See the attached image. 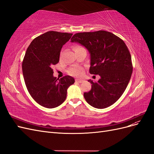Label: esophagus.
Here are the masks:
<instances>
[{
    "instance_id": "34e87169",
    "label": "esophagus",
    "mask_w": 154,
    "mask_h": 154,
    "mask_svg": "<svg viewBox=\"0 0 154 154\" xmlns=\"http://www.w3.org/2000/svg\"><path fill=\"white\" fill-rule=\"evenodd\" d=\"M76 82H78V83H82V82H84V80H82V79H76Z\"/></svg>"
}]
</instances>
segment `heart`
Instances as JSON below:
<instances>
[{
  "label": "heart",
  "instance_id": "heart-1",
  "mask_svg": "<svg viewBox=\"0 0 154 154\" xmlns=\"http://www.w3.org/2000/svg\"><path fill=\"white\" fill-rule=\"evenodd\" d=\"M82 48V47L80 45H76L74 47V50H75L78 48ZM83 69L80 67H73L70 68L68 71V73L74 76H81L83 74Z\"/></svg>",
  "mask_w": 154,
  "mask_h": 154
}]
</instances>
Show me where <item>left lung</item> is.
I'll return each instance as SVG.
<instances>
[{"label": "left lung", "instance_id": "1", "mask_svg": "<svg viewBox=\"0 0 154 154\" xmlns=\"http://www.w3.org/2000/svg\"><path fill=\"white\" fill-rule=\"evenodd\" d=\"M88 50L91 57L89 72L98 74L92 80L91 90L83 94L87 103L96 109H105L119 100L127 88L132 73L131 56L123 40L106 31L78 32L71 39Z\"/></svg>", "mask_w": 154, "mask_h": 154}]
</instances>
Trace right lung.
<instances>
[{
  "mask_svg": "<svg viewBox=\"0 0 154 154\" xmlns=\"http://www.w3.org/2000/svg\"><path fill=\"white\" fill-rule=\"evenodd\" d=\"M72 33L48 31L37 36L27 48L22 62V73L27 91L34 100L45 108L53 109L66 100L67 91L74 79L53 76V65L58 63L62 46Z\"/></svg>",
  "mask_w": 154,
  "mask_h": 154,
  "instance_id": "add662e5",
  "label": "right lung"
}]
</instances>
